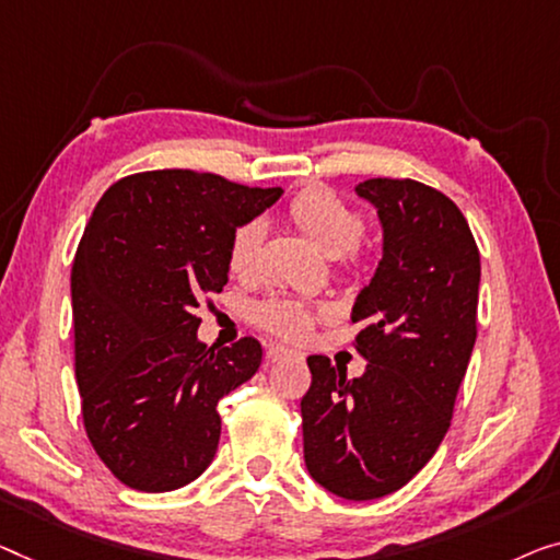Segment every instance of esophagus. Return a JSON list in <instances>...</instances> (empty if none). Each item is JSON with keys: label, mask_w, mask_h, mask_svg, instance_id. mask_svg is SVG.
<instances>
[{"label": "esophagus", "mask_w": 560, "mask_h": 560, "mask_svg": "<svg viewBox=\"0 0 560 560\" xmlns=\"http://www.w3.org/2000/svg\"><path fill=\"white\" fill-rule=\"evenodd\" d=\"M296 352L294 349L289 347H281V345H271L269 349H266V360L269 362H281V360H296Z\"/></svg>", "instance_id": "esophagus-1"}]
</instances>
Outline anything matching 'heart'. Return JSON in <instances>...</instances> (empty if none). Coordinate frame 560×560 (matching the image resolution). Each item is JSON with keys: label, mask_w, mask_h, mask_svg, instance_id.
Wrapping results in <instances>:
<instances>
[{"label": "heart", "mask_w": 560, "mask_h": 560, "mask_svg": "<svg viewBox=\"0 0 560 560\" xmlns=\"http://www.w3.org/2000/svg\"><path fill=\"white\" fill-rule=\"evenodd\" d=\"M287 219L304 233V236L327 252L329 256L345 254L347 266L360 264V244L366 219L360 208L341 198L337 190L327 186H308L289 200ZM264 244V223L244 221L231 233L229 241V271L231 277L248 281L258 271V252ZM329 314L324 306H308L294 299H269L256 306V322L266 331L277 334L281 339L302 341L312 331L316 316Z\"/></svg>", "instance_id": "b5f03b06"}]
</instances>
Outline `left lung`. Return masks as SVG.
Listing matches in <instances>:
<instances>
[{
	"label": "left lung",
	"instance_id": "8db88e82",
	"mask_svg": "<svg viewBox=\"0 0 560 560\" xmlns=\"http://www.w3.org/2000/svg\"><path fill=\"white\" fill-rule=\"evenodd\" d=\"M357 194L377 206L385 254L352 308L362 377L312 354L302 399L312 478L347 500L407 486L450 428L478 337L480 252L465 215L412 178H370Z\"/></svg>",
	"mask_w": 560,
	"mask_h": 560
}]
</instances>
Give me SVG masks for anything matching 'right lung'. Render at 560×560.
<instances>
[{
	"label": "right lung",
	"mask_w": 560,
	"mask_h": 560,
	"mask_svg": "<svg viewBox=\"0 0 560 560\" xmlns=\"http://www.w3.org/2000/svg\"><path fill=\"white\" fill-rule=\"evenodd\" d=\"M283 194L215 173L145 171L97 200L72 261L74 377L90 445L122 486L165 493L211 465L219 402L261 364L254 337L200 345L229 241Z\"/></svg>",
	"instance_id": "right-lung-1"
}]
</instances>
